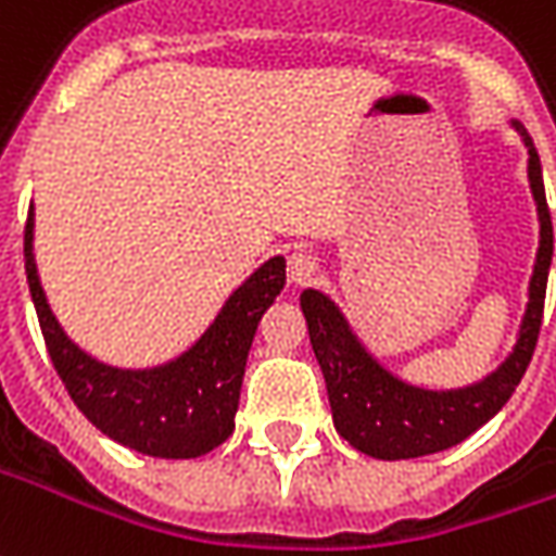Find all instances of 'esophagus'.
<instances>
[{
  "label": "esophagus",
  "mask_w": 556,
  "mask_h": 556,
  "mask_svg": "<svg viewBox=\"0 0 556 556\" xmlns=\"http://www.w3.org/2000/svg\"><path fill=\"white\" fill-rule=\"evenodd\" d=\"M318 274V262L309 252H291L289 255V279L294 286H304Z\"/></svg>",
  "instance_id": "1"
}]
</instances>
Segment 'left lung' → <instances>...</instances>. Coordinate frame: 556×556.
Wrapping results in <instances>:
<instances>
[{
	"mask_svg": "<svg viewBox=\"0 0 556 556\" xmlns=\"http://www.w3.org/2000/svg\"><path fill=\"white\" fill-rule=\"evenodd\" d=\"M511 129L521 135L527 147V180L533 192L535 213H539V250H535L533 277H530V301L523 309L518 343L508 358L488 372L484 379L467 388L430 391V388L409 386L400 376L386 370L367 352L358 333L352 331L343 309L318 289H304L301 309H304L309 343L316 352L318 367L328 386L333 427L352 448L379 457V460H409L452 448L488 425L527 372L533 358L542 309H545V289H548L551 255H554V225H551L545 184H542V162L535 153L533 138L521 123L511 119Z\"/></svg>",
	"mask_w": 556,
	"mask_h": 556,
	"instance_id": "1",
	"label": "left lung"
}]
</instances>
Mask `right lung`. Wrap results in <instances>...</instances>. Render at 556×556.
Returning <instances> with one entry per match:
<instances>
[{"instance_id": "add662e5", "label": "right lung", "mask_w": 556, "mask_h": 556, "mask_svg": "<svg viewBox=\"0 0 556 556\" xmlns=\"http://www.w3.org/2000/svg\"><path fill=\"white\" fill-rule=\"evenodd\" d=\"M35 216L23 231L26 279L50 361L77 409L131 452L150 457H201L235 433L240 386L255 328L286 286V258L274 255L231 291L211 328L184 355L159 367L126 370L92 358L62 331L35 267Z\"/></svg>"}]
</instances>
